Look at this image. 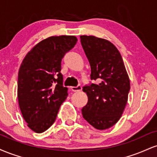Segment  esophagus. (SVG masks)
<instances>
[{"label":"esophagus","mask_w":157,"mask_h":157,"mask_svg":"<svg viewBox=\"0 0 157 157\" xmlns=\"http://www.w3.org/2000/svg\"><path fill=\"white\" fill-rule=\"evenodd\" d=\"M71 89L72 90V91H75V92H76V91H80L81 90H82V86H81L80 85H78L76 87H75V86L71 87Z\"/></svg>","instance_id":"obj_1"}]
</instances>
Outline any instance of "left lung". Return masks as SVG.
Returning <instances> with one entry per match:
<instances>
[{
    "label": "left lung",
    "instance_id": "left-lung-1",
    "mask_svg": "<svg viewBox=\"0 0 157 157\" xmlns=\"http://www.w3.org/2000/svg\"><path fill=\"white\" fill-rule=\"evenodd\" d=\"M82 48L89 61L91 80L98 84L85 86L88 102L82 114L98 130L112 127L121 117L130 91V80L120 52L105 39L80 36Z\"/></svg>",
    "mask_w": 157,
    "mask_h": 157
}]
</instances>
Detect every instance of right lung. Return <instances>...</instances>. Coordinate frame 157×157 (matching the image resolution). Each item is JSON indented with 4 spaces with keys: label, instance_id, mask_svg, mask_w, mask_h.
Wrapping results in <instances>:
<instances>
[{
    "label": "right lung",
    "instance_id": "1",
    "mask_svg": "<svg viewBox=\"0 0 157 157\" xmlns=\"http://www.w3.org/2000/svg\"><path fill=\"white\" fill-rule=\"evenodd\" d=\"M75 36H52L43 40L23 59L17 80L19 107L28 127L36 133L54 123L68 96L63 86L61 60L77 44Z\"/></svg>",
    "mask_w": 157,
    "mask_h": 157
}]
</instances>
